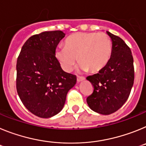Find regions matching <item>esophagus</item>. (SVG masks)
Segmentation results:
<instances>
[{
	"instance_id": "obj_1",
	"label": "esophagus",
	"mask_w": 146,
	"mask_h": 146,
	"mask_svg": "<svg viewBox=\"0 0 146 146\" xmlns=\"http://www.w3.org/2000/svg\"><path fill=\"white\" fill-rule=\"evenodd\" d=\"M85 80V78L83 76H78L77 77V82H82V81H84Z\"/></svg>"
}]
</instances>
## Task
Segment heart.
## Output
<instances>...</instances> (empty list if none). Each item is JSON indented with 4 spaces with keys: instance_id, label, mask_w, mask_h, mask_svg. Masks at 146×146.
Segmentation results:
<instances>
[{
    "instance_id": "obj_1",
    "label": "heart",
    "mask_w": 146,
    "mask_h": 146,
    "mask_svg": "<svg viewBox=\"0 0 146 146\" xmlns=\"http://www.w3.org/2000/svg\"><path fill=\"white\" fill-rule=\"evenodd\" d=\"M112 54V42L105 33L78 32L66 38L64 47L55 51L62 68L71 71L78 57L81 68L92 73L101 71L107 65Z\"/></svg>"
}]
</instances>
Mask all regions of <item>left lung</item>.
I'll return each mask as SVG.
<instances>
[{
    "instance_id": "8db88e82",
    "label": "left lung",
    "mask_w": 146,
    "mask_h": 146,
    "mask_svg": "<svg viewBox=\"0 0 146 146\" xmlns=\"http://www.w3.org/2000/svg\"><path fill=\"white\" fill-rule=\"evenodd\" d=\"M112 41V54L107 65L87 79L93 92L87 98L91 110L101 115L114 113L127 101L134 80V59L131 49L119 37L107 31Z\"/></svg>"
}]
</instances>
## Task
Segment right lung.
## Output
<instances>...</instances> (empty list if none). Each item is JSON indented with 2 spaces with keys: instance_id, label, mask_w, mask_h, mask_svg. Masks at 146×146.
<instances>
[{
  "instance_id": "right-lung-1",
  "label": "right lung",
  "mask_w": 146,
  "mask_h": 146,
  "mask_svg": "<svg viewBox=\"0 0 146 146\" xmlns=\"http://www.w3.org/2000/svg\"><path fill=\"white\" fill-rule=\"evenodd\" d=\"M64 36L62 31L33 35L17 57V94L26 108L42 118L62 110L68 92L76 83V76L64 72L56 58V46Z\"/></svg>"
}]
</instances>
